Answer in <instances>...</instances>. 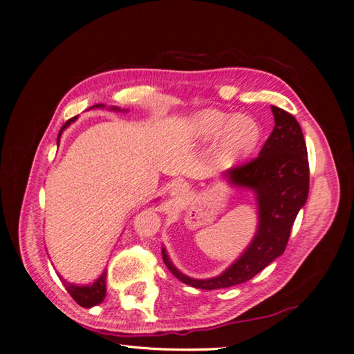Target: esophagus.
<instances>
[{"instance_id": "34e87169", "label": "esophagus", "mask_w": 354, "mask_h": 354, "mask_svg": "<svg viewBox=\"0 0 354 354\" xmlns=\"http://www.w3.org/2000/svg\"><path fill=\"white\" fill-rule=\"evenodd\" d=\"M189 185L187 184H184V183H175L171 185V189H170V195H171V198H175V200H183V198H185V196L189 195Z\"/></svg>"}]
</instances>
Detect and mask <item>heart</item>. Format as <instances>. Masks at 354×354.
<instances>
[{"label": "heart", "instance_id": "1", "mask_svg": "<svg viewBox=\"0 0 354 354\" xmlns=\"http://www.w3.org/2000/svg\"><path fill=\"white\" fill-rule=\"evenodd\" d=\"M189 131L201 145H209L220 136L218 158L223 162H236L253 153L262 136L261 124L253 117L218 109H205L192 115Z\"/></svg>", "mask_w": 354, "mask_h": 354}]
</instances>
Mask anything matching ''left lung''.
Segmentation results:
<instances>
[{
	"instance_id": "8db88e82",
	"label": "left lung",
	"mask_w": 354,
	"mask_h": 354,
	"mask_svg": "<svg viewBox=\"0 0 354 354\" xmlns=\"http://www.w3.org/2000/svg\"><path fill=\"white\" fill-rule=\"evenodd\" d=\"M274 128L257 158L223 173L232 187L251 190L257 205V230L243 253L218 277L196 279L173 266L165 248L162 257L175 277L195 289H225L256 277L284 253L293 221L309 194V162L303 131L295 117L272 106Z\"/></svg>"
}]
</instances>
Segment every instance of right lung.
Segmentation results:
<instances>
[{"label":"right lung","instance_id":"obj_1","mask_svg":"<svg viewBox=\"0 0 354 354\" xmlns=\"http://www.w3.org/2000/svg\"><path fill=\"white\" fill-rule=\"evenodd\" d=\"M104 109V104H95L92 106L91 109ZM109 111H115V112H128L127 109H120L117 106H111ZM77 117L75 118H70L68 122H65L64 127L59 131V136H57V147H59V142H61V136L65 129H67L71 123L75 122ZM59 278L62 279V283L65 286V289L68 290V293L71 297H73L75 301L80 304L82 308H93L97 306V304L103 303V299L106 297V272H103L100 274V278L97 281H93L92 284H87V286H77L73 283H68V281H65L61 274H59Z\"/></svg>","mask_w":354,"mask_h":354}]
</instances>
